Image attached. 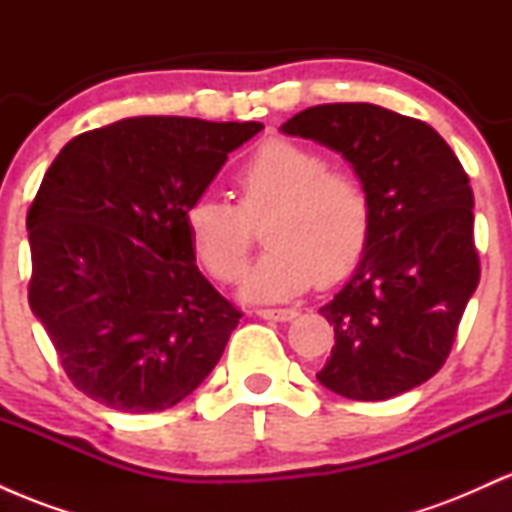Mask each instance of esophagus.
Masks as SVG:
<instances>
[{
  "instance_id": "esophagus-1",
  "label": "esophagus",
  "mask_w": 512,
  "mask_h": 512,
  "mask_svg": "<svg viewBox=\"0 0 512 512\" xmlns=\"http://www.w3.org/2000/svg\"><path fill=\"white\" fill-rule=\"evenodd\" d=\"M257 315L262 317V320H274V322H289L296 317L298 313L293 308H260L257 310Z\"/></svg>"
}]
</instances>
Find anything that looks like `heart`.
Returning <instances> with one entry per match:
<instances>
[{"label":"heart","instance_id":"obj_1","mask_svg":"<svg viewBox=\"0 0 512 512\" xmlns=\"http://www.w3.org/2000/svg\"><path fill=\"white\" fill-rule=\"evenodd\" d=\"M233 182L238 207L207 195L185 211L192 248L214 279L243 276L264 220L269 250L243 284L250 301H286L354 269L370 233V199L354 170L327 168L320 151L272 139L245 158Z\"/></svg>","mask_w":512,"mask_h":512}]
</instances>
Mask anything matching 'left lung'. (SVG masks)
Returning a JSON list of instances; mask_svg holds the SVG:
<instances>
[{"instance_id":"1","label":"left lung","mask_w":512,"mask_h":512,"mask_svg":"<svg viewBox=\"0 0 512 512\" xmlns=\"http://www.w3.org/2000/svg\"><path fill=\"white\" fill-rule=\"evenodd\" d=\"M344 156L366 185L370 233L354 276L320 313L334 325L317 380L378 402L438 373L479 284L474 195L426 122L370 103H327L281 125Z\"/></svg>"}]
</instances>
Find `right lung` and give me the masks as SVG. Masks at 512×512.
<instances>
[{
  "label": "right lung",
  "mask_w": 512,
  "mask_h": 512,
  "mask_svg": "<svg viewBox=\"0 0 512 512\" xmlns=\"http://www.w3.org/2000/svg\"><path fill=\"white\" fill-rule=\"evenodd\" d=\"M262 127L127 117L52 161L26 216L28 303L76 390L149 414L219 363L243 313L197 269L185 211Z\"/></svg>",
  "instance_id": "1"
}]
</instances>
